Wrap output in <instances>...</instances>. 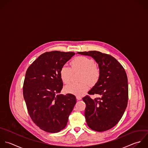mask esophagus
<instances>
[{
  "instance_id": "34e87169",
  "label": "esophagus",
  "mask_w": 148,
  "mask_h": 148,
  "mask_svg": "<svg viewBox=\"0 0 148 148\" xmlns=\"http://www.w3.org/2000/svg\"><path fill=\"white\" fill-rule=\"evenodd\" d=\"M76 98H77V99L78 100H80L82 99V97H81V96H76Z\"/></svg>"
}]
</instances>
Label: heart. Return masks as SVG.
I'll list each match as a JSON object with an SVG mask.
<instances>
[{"instance_id":"heart-1","label":"heart","mask_w":148,"mask_h":148,"mask_svg":"<svg viewBox=\"0 0 148 148\" xmlns=\"http://www.w3.org/2000/svg\"><path fill=\"white\" fill-rule=\"evenodd\" d=\"M71 68L67 64L62 66L60 71V75L64 84H69L72 79L73 71H83L81 81L79 83L73 82L65 86L64 90L67 93L76 96L83 95L89 88L90 84L96 83L100 77V70L95 64L93 59L86 56H78L71 62Z\"/></svg>"}]
</instances>
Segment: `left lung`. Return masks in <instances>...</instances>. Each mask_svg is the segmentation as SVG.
Wrapping results in <instances>:
<instances>
[{"instance_id":"left-lung-1","label":"left lung","mask_w":148,"mask_h":148,"mask_svg":"<svg viewBox=\"0 0 148 148\" xmlns=\"http://www.w3.org/2000/svg\"><path fill=\"white\" fill-rule=\"evenodd\" d=\"M92 57L99 65L100 77L89 95H99L92 99L86 96L85 116L88 126L93 130L102 132L114 127L122 118L127 106L128 81L126 71L111 55L96 51L78 52Z\"/></svg>"}]
</instances>
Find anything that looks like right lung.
Returning <instances> with one entry per match:
<instances>
[{"instance_id": "obj_1", "label": "right lung", "mask_w": 148, "mask_h": 148, "mask_svg": "<svg viewBox=\"0 0 148 148\" xmlns=\"http://www.w3.org/2000/svg\"><path fill=\"white\" fill-rule=\"evenodd\" d=\"M74 55L72 52H45L26 72L23 95L28 113L33 122L46 132L63 130L76 103L74 95L60 94L63 85L60 69Z\"/></svg>"}]
</instances>
